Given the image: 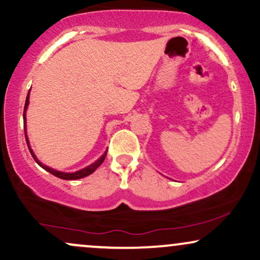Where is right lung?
<instances>
[{"label": "right lung", "mask_w": 260, "mask_h": 260, "mask_svg": "<svg viewBox=\"0 0 260 260\" xmlns=\"http://www.w3.org/2000/svg\"><path fill=\"white\" fill-rule=\"evenodd\" d=\"M27 104H29V94H27V96H26V100H25V106H24V131H25V139H26L27 148H29L30 152H31V155H32V157H34V160H35V161L37 162V164H39V165L41 166V167L43 168V170H46L47 172H49V173H52L53 176H55V177L60 178V179H64V180H75V179H81V178H84V177L89 176L90 173H93V172H94V171L96 170V168H98L99 166L102 165L103 162H104L105 157H106V152H105L104 155L102 156V157L99 158L98 161H95L94 164H92L90 166H88V167L83 168V170L75 172V173H64V172H59V171L52 170V168L47 167V166H45V165L41 164V162H40L39 160H37V158L35 157V155H34L32 150H31L30 145H29V140H27V136H26V127H25V111H26Z\"/></svg>", "instance_id": "obj_1"}]
</instances>
